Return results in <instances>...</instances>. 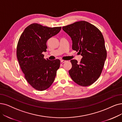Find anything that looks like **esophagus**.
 Segmentation results:
<instances>
[{
    "label": "esophagus",
    "mask_w": 122,
    "mask_h": 122,
    "mask_svg": "<svg viewBox=\"0 0 122 122\" xmlns=\"http://www.w3.org/2000/svg\"><path fill=\"white\" fill-rule=\"evenodd\" d=\"M66 61H66V60H61V62H62V63L66 62Z\"/></svg>",
    "instance_id": "esophagus-1"
}]
</instances>
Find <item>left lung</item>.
I'll return each mask as SVG.
<instances>
[{
  "instance_id": "1",
  "label": "left lung",
  "mask_w": 122,
  "mask_h": 122,
  "mask_svg": "<svg viewBox=\"0 0 122 122\" xmlns=\"http://www.w3.org/2000/svg\"><path fill=\"white\" fill-rule=\"evenodd\" d=\"M62 28L71 39L72 49L82 56L80 64L76 60L71 61V78L80 86L91 85L100 76L107 58L103 35L98 28L85 21L76 22Z\"/></svg>"
}]
</instances>
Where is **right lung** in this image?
I'll return each instance as SVG.
<instances>
[{"instance_id": "1", "label": "right lung", "mask_w": 122, "mask_h": 122, "mask_svg": "<svg viewBox=\"0 0 122 122\" xmlns=\"http://www.w3.org/2000/svg\"><path fill=\"white\" fill-rule=\"evenodd\" d=\"M61 27H48L37 23L26 27L19 38L17 57L27 82L38 91L48 89L53 83L60 61L45 59L48 39L59 32Z\"/></svg>"}]
</instances>
